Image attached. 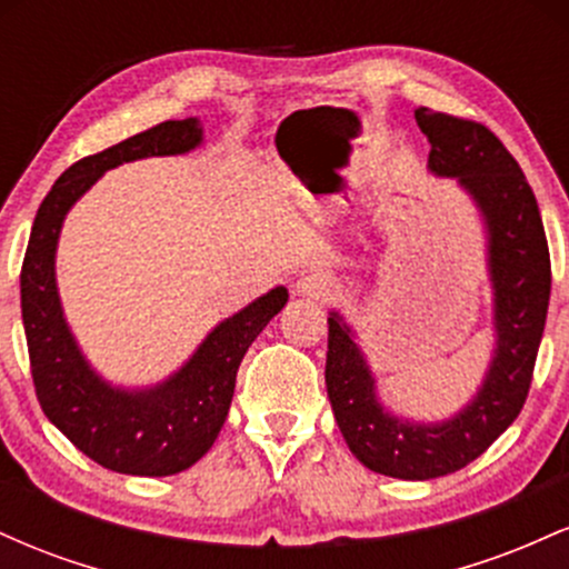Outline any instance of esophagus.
<instances>
[{"mask_svg":"<svg viewBox=\"0 0 569 569\" xmlns=\"http://www.w3.org/2000/svg\"><path fill=\"white\" fill-rule=\"evenodd\" d=\"M337 291V283L335 278L326 276V272H307L297 280V293H302V297H310V299H329L335 297Z\"/></svg>","mask_w":569,"mask_h":569,"instance_id":"obj_1","label":"esophagus"}]
</instances>
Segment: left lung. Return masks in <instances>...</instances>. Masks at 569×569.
<instances>
[{
  "mask_svg": "<svg viewBox=\"0 0 569 569\" xmlns=\"http://www.w3.org/2000/svg\"><path fill=\"white\" fill-rule=\"evenodd\" d=\"M415 120L430 141V171L460 181L485 217L495 291L492 361L479 393L455 417L401 420L380 403L350 326L331 312L326 390L350 452L369 471L428 481L485 455L525 407L551 297V257L532 187L498 136L481 122L426 107L417 109Z\"/></svg>",
  "mask_w": 569,
  "mask_h": 569,
  "instance_id": "1",
  "label": "left lung"
}]
</instances>
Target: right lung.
I'll return each instance as SVG.
<instances>
[{
    "label": "right lung",
    "instance_id": "right-lung-1",
    "mask_svg": "<svg viewBox=\"0 0 569 569\" xmlns=\"http://www.w3.org/2000/svg\"><path fill=\"white\" fill-rule=\"evenodd\" d=\"M200 141V120L187 117L74 162L39 206L26 248L21 312L39 407L82 455L117 473L171 476L194 466L224 426L246 350L289 302L283 286L253 299L221 321L184 367L154 388H114L77 348L56 286V246L69 208L109 168L154 154H184Z\"/></svg>",
    "mask_w": 569,
    "mask_h": 569
}]
</instances>
